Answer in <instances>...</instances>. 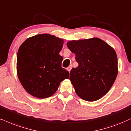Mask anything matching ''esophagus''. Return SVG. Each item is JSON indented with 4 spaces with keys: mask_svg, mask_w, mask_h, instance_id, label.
<instances>
[{
    "mask_svg": "<svg viewBox=\"0 0 131 131\" xmlns=\"http://www.w3.org/2000/svg\"><path fill=\"white\" fill-rule=\"evenodd\" d=\"M71 69H72V66H69V67H67V70H68L69 72H70V70H71Z\"/></svg>",
    "mask_w": 131,
    "mask_h": 131,
    "instance_id": "obj_1",
    "label": "esophagus"
}]
</instances>
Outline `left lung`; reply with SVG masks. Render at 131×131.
<instances>
[{"mask_svg":"<svg viewBox=\"0 0 131 131\" xmlns=\"http://www.w3.org/2000/svg\"><path fill=\"white\" fill-rule=\"evenodd\" d=\"M67 46L78 63L70 72L76 93L88 101L102 98L112 88L118 74L115 50L98 38L73 40Z\"/></svg>","mask_w":131,"mask_h":131,"instance_id":"1","label":"left lung"}]
</instances>
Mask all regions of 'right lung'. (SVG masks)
<instances>
[{
    "instance_id": "obj_1",
    "label": "right lung",
    "mask_w": 131,
    "mask_h": 131,
    "mask_svg": "<svg viewBox=\"0 0 131 131\" xmlns=\"http://www.w3.org/2000/svg\"><path fill=\"white\" fill-rule=\"evenodd\" d=\"M63 39L40 34L27 39L17 54V74L23 88L38 98L52 96L69 72L61 67Z\"/></svg>"
}]
</instances>
